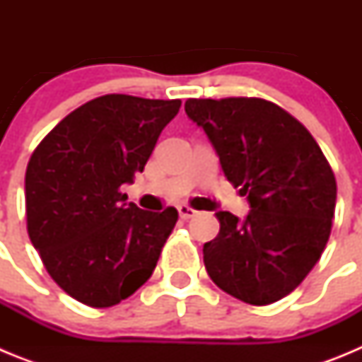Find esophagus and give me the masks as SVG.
I'll return each instance as SVG.
<instances>
[{
  "mask_svg": "<svg viewBox=\"0 0 362 362\" xmlns=\"http://www.w3.org/2000/svg\"><path fill=\"white\" fill-rule=\"evenodd\" d=\"M177 210H179V216H181V219H190V217H194L197 214L196 210L190 209L188 204H179Z\"/></svg>",
  "mask_w": 362,
  "mask_h": 362,
  "instance_id": "esophagus-1",
  "label": "esophagus"
}]
</instances>
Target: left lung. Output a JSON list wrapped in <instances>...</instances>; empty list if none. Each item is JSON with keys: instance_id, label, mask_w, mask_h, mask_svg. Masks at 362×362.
I'll return each instance as SVG.
<instances>
[{"instance_id": "obj_1", "label": "left lung", "mask_w": 362, "mask_h": 362, "mask_svg": "<svg viewBox=\"0 0 362 362\" xmlns=\"http://www.w3.org/2000/svg\"><path fill=\"white\" fill-rule=\"evenodd\" d=\"M221 168L250 212H217L219 233L204 243L210 279L235 299L264 306L303 283L332 232L337 183L312 134L261 98L188 99Z\"/></svg>"}]
</instances>
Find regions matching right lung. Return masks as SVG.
<instances>
[{"label": "right lung", "instance_id": "obj_1", "mask_svg": "<svg viewBox=\"0 0 362 362\" xmlns=\"http://www.w3.org/2000/svg\"><path fill=\"white\" fill-rule=\"evenodd\" d=\"M179 99L95 98L70 112L32 152L25 174L27 230L59 288L92 308L132 296L158 264L177 210L127 203Z\"/></svg>", "mask_w": 362, "mask_h": 362}]
</instances>
